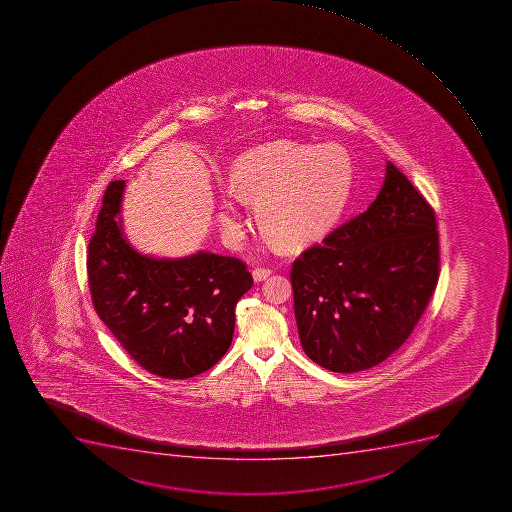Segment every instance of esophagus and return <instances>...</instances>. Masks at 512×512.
Listing matches in <instances>:
<instances>
[{
    "instance_id": "1",
    "label": "esophagus",
    "mask_w": 512,
    "mask_h": 512,
    "mask_svg": "<svg viewBox=\"0 0 512 512\" xmlns=\"http://www.w3.org/2000/svg\"><path fill=\"white\" fill-rule=\"evenodd\" d=\"M271 274L272 271L269 267H256V269H253V279L256 280V282H263V280H266Z\"/></svg>"
}]
</instances>
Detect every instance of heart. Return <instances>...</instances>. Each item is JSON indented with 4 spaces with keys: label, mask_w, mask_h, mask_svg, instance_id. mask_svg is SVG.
Listing matches in <instances>:
<instances>
[{
    "label": "heart",
    "mask_w": 512,
    "mask_h": 512,
    "mask_svg": "<svg viewBox=\"0 0 512 512\" xmlns=\"http://www.w3.org/2000/svg\"><path fill=\"white\" fill-rule=\"evenodd\" d=\"M351 183L349 158L333 145L267 143L241 155L230 174L233 196L258 204L263 232L284 248L323 238L343 214ZM218 218L225 233L238 238L241 218L232 200L223 202Z\"/></svg>",
    "instance_id": "obj_1"
}]
</instances>
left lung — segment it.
I'll list each match as a JSON object with an SVG mask.
<instances>
[{
    "instance_id": "obj_1",
    "label": "left lung",
    "mask_w": 512,
    "mask_h": 512,
    "mask_svg": "<svg viewBox=\"0 0 512 512\" xmlns=\"http://www.w3.org/2000/svg\"><path fill=\"white\" fill-rule=\"evenodd\" d=\"M439 264L436 212L388 161L369 209L292 264L303 351L341 374L380 364L418 325L436 290Z\"/></svg>"
}]
</instances>
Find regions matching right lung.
Masks as SVG:
<instances>
[{"label":"right lung","mask_w":512,"mask_h":512,"mask_svg":"<svg viewBox=\"0 0 512 512\" xmlns=\"http://www.w3.org/2000/svg\"><path fill=\"white\" fill-rule=\"evenodd\" d=\"M125 181H112L88 245L94 310L120 346L150 374L184 380L214 367L232 344L235 307L253 287L246 263L204 253L156 259L125 240L120 202Z\"/></svg>","instance_id":"1"}]
</instances>
